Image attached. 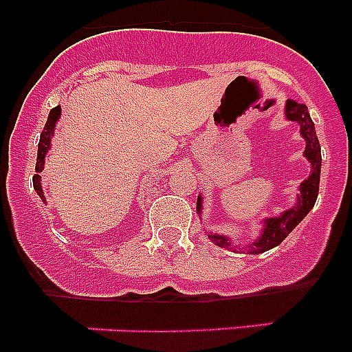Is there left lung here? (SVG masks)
Here are the masks:
<instances>
[{"label":"left lung","mask_w":352,"mask_h":352,"mask_svg":"<svg viewBox=\"0 0 352 352\" xmlns=\"http://www.w3.org/2000/svg\"><path fill=\"white\" fill-rule=\"evenodd\" d=\"M284 114L285 120L294 121V123L300 125V135L305 141L303 157L310 162V174L309 178L301 182L296 203L289 210L276 214V217H266L264 220H261L263 227H261L259 236L252 243L245 245V247L234 245V241L229 236L208 231V238L217 247L232 248L236 252L247 250L248 254H263L266 250H272V248L278 247L287 238L289 232L309 214V211L316 204L317 194H319V178H321V144H319V139H317L316 126H314V121L310 118L309 107L305 104L287 100L285 102ZM197 213L203 214V195L197 197Z\"/></svg>","instance_id":"8db88e82"}]
</instances>
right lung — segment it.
Returning <instances> with one entry per match:
<instances>
[{
  "label": "right lung",
  "instance_id": "add662e5",
  "mask_svg": "<svg viewBox=\"0 0 352 352\" xmlns=\"http://www.w3.org/2000/svg\"><path fill=\"white\" fill-rule=\"evenodd\" d=\"M61 118V107L56 105L54 109H51V113L47 116V123L43 126L42 133H40V142H38V153H36V166H35V176H33V188L36 190V194L40 195L43 203H45V195H43L42 190V170L43 166H45V157H47L49 149H51V141L52 135H54V129L58 120Z\"/></svg>",
  "mask_w": 352,
  "mask_h": 352
}]
</instances>
